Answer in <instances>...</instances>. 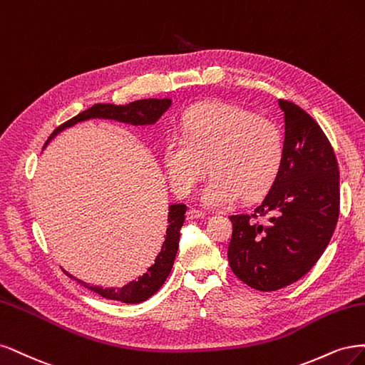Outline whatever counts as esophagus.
<instances>
[{"label":"esophagus","instance_id":"obj_1","mask_svg":"<svg viewBox=\"0 0 365 365\" xmlns=\"http://www.w3.org/2000/svg\"><path fill=\"white\" fill-rule=\"evenodd\" d=\"M206 217V214L203 212V210H200V209H195V207H190L187 209V212H186V220H197V218H205Z\"/></svg>","mask_w":365,"mask_h":365}]
</instances>
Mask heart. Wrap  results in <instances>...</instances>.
<instances>
[{"label": "heart", "mask_w": 365, "mask_h": 365, "mask_svg": "<svg viewBox=\"0 0 365 365\" xmlns=\"http://www.w3.org/2000/svg\"><path fill=\"white\" fill-rule=\"evenodd\" d=\"M182 135L163 140L162 158L173 190L187 195L212 173L202 200L209 207H226L241 197H262L276 182L284 162V133L273 120L237 104L210 101L186 110Z\"/></svg>", "instance_id": "heart-1"}]
</instances>
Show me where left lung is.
I'll return each instance as SVG.
<instances>
[{"label":"left lung","mask_w":365,"mask_h":365,"mask_svg":"<svg viewBox=\"0 0 365 365\" xmlns=\"http://www.w3.org/2000/svg\"><path fill=\"white\" fill-rule=\"evenodd\" d=\"M279 106L285 113V153L277 179L253 214L229 217L232 272L259 291L280 289L307 274L339 215V170L331 143L300 106L288 100Z\"/></svg>","instance_id":"8db88e82"}]
</instances>
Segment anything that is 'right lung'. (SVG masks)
Returning a JSON list of instances; mask_svg holds the SVG:
<instances>
[{
	"label": "right lung",
	"instance_id": "obj_1",
	"mask_svg": "<svg viewBox=\"0 0 365 365\" xmlns=\"http://www.w3.org/2000/svg\"><path fill=\"white\" fill-rule=\"evenodd\" d=\"M171 106L170 98H147V100H138L128 104H110V103H98L93 104L92 108L80 112L74 118L68 120L66 123L58 125L56 130L51 133V136L46 140L45 145L50 143L58 132H62L63 128L71 127L80 121H86L91 118H106V120H115L121 123H128L135 125H145V124H155L160 116L165 113ZM185 205H171L168 210V229L165 241L162 244V249L159 255L156 256L155 264H153L147 273L138 277L136 280H132L130 284H127L123 288H101V287H92L85 284L71 274L69 277L76 279L81 287H85L93 292L100 294L101 297L109 300H118L124 303H140L151 297L167 280L174 259L175 253L179 249L180 241V229L185 222Z\"/></svg>",
	"mask_w": 365,
	"mask_h": 365
}]
</instances>
